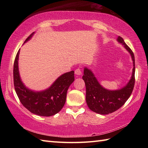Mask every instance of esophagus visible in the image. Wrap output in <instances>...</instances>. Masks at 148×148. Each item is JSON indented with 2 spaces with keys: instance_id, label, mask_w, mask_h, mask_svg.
Here are the masks:
<instances>
[{
  "instance_id": "obj_1",
  "label": "esophagus",
  "mask_w": 148,
  "mask_h": 148,
  "mask_svg": "<svg viewBox=\"0 0 148 148\" xmlns=\"http://www.w3.org/2000/svg\"><path fill=\"white\" fill-rule=\"evenodd\" d=\"M75 74H76L77 76H81L82 74V71H81V69H77L75 70Z\"/></svg>"
}]
</instances>
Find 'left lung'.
<instances>
[{
	"label": "left lung",
	"instance_id": "left-lung-1",
	"mask_svg": "<svg viewBox=\"0 0 148 148\" xmlns=\"http://www.w3.org/2000/svg\"><path fill=\"white\" fill-rule=\"evenodd\" d=\"M118 41L124 46L130 53L133 61V71L131 79L121 89L108 90L100 85L92 71L84 69L83 79L86 85V101L90 109L100 114H108L116 111L124 105L134 90L135 84V57L133 51L121 37H118Z\"/></svg>",
	"mask_w": 148,
	"mask_h": 148
}]
</instances>
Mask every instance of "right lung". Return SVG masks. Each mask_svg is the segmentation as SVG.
<instances>
[{
  "instance_id": "1",
  "label": "right lung",
  "mask_w": 148,
  "mask_h": 148,
  "mask_svg": "<svg viewBox=\"0 0 148 148\" xmlns=\"http://www.w3.org/2000/svg\"><path fill=\"white\" fill-rule=\"evenodd\" d=\"M31 34L24 43L31 39ZM16 56L13 66L14 89L20 101L30 112L42 116H51L58 113L64 107L69 87L74 81V71L66 72L56 79L49 88L41 92H34L27 88L22 83L18 70V56Z\"/></svg>"
}]
</instances>
